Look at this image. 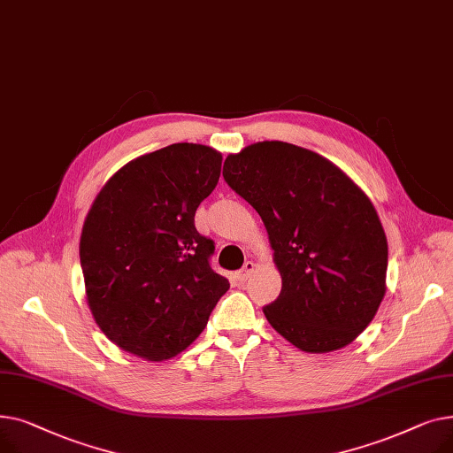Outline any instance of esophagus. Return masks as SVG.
<instances>
[{
    "instance_id": "34e87169",
    "label": "esophagus",
    "mask_w": 453,
    "mask_h": 453,
    "mask_svg": "<svg viewBox=\"0 0 453 453\" xmlns=\"http://www.w3.org/2000/svg\"><path fill=\"white\" fill-rule=\"evenodd\" d=\"M253 270H255V265H253V260H248V263L242 266V270L236 273V277H239V280H248V277L253 273Z\"/></svg>"
}]
</instances>
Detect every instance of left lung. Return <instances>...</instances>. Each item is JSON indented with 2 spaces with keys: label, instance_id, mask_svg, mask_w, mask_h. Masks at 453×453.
Masks as SVG:
<instances>
[{
  "label": "left lung",
  "instance_id": "obj_1",
  "mask_svg": "<svg viewBox=\"0 0 453 453\" xmlns=\"http://www.w3.org/2000/svg\"><path fill=\"white\" fill-rule=\"evenodd\" d=\"M226 183L263 219L282 277L270 325L306 352L358 338L386 294L388 241L364 190L334 163L263 141L226 157Z\"/></svg>",
  "mask_w": 453,
  "mask_h": 453
}]
</instances>
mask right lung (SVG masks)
Here are the masks:
<instances>
[{
    "label": "right lung",
    "mask_w": 453,
    "mask_h": 453,
    "mask_svg": "<svg viewBox=\"0 0 453 453\" xmlns=\"http://www.w3.org/2000/svg\"><path fill=\"white\" fill-rule=\"evenodd\" d=\"M222 154L174 142L115 173L81 236L91 314L117 345L152 362L193 343L229 280L211 268L214 242L195 214L217 187Z\"/></svg>",
    "instance_id": "right-lung-1"
}]
</instances>
